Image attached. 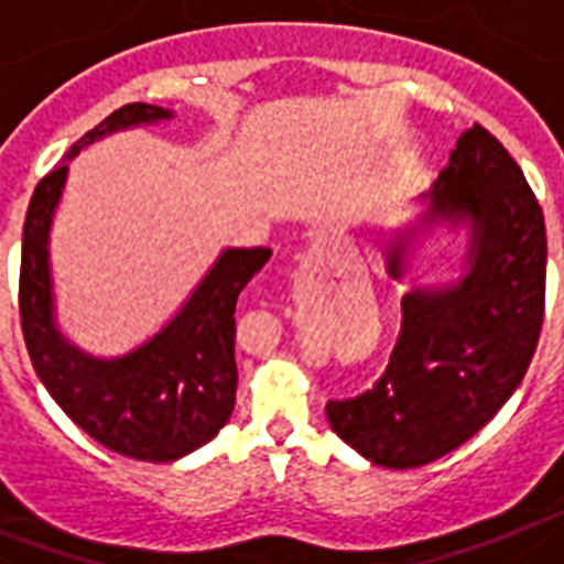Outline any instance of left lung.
<instances>
[{"label": "left lung", "mask_w": 564, "mask_h": 564, "mask_svg": "<svg viewBox=\"0 0 564 564\" xmlns=\"http://www.w3.org/2000/svg\"><path fill=\"white\" fill-rule=\"evenodd\" d=\"M423 198L425 224L471 221V267L452 286L411 289L383 377L326 403L337 437L386 468L434 463L491 423L522 383L545 317V215L497 135L465 130ZM400 261L398 243L394 278Z\"/></svg>", "instance_id": "left-lung-1"}]
</instances>
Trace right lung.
<instances>
[{
    "instance_id": "1",
    "label": "right lung",
    "mask_w": 564,
    "mask_h": 564,
    "mask_svg": "<svg viewBox=\"0 0 564 564\" xmlns=\"http://www.w3.org/2000/svg\"><path fill=\"white\" fill-rule=\"evenodd\" d=\"M164 119H173L164 107L124 105L87 130L65 159L121 127ZM65 178L62 161L39 181L24 215L19 317L33 369L67 417L110 452L147 463L187 457L207 445L232 414L238 386L235 303L272 249H227L153 340L116 360H96L53 326L47 235Z\"/></svg>"
}]
</instances>
